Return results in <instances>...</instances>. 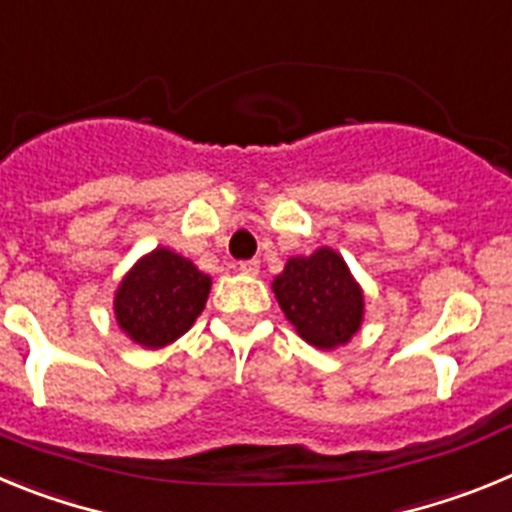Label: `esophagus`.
Instances as JSON below:
<instances>
[{"label": "esophagus", "mask_w": 512, "mask_h": 512, "mask_svg": "<svg viewBox=\"0 0 512 512\" xmlns=\"http://www.w3.org/2000/svg\"><path fill=\"white\" fill-rule=\"evenodd\" d=\"M259 259H248V261H241V264H238V269L243 271V274H259Z\"/></svg>", "instance_id": "34e87169"}]
</instances>
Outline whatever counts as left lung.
Instances as JSON below:
<instances>
[{
	"mask_svg": "<svg viewBox=\"0 0 512 512\" xmlns=\"http://www.w3.org/2000/svg\"><path fill=\"white\" fill-rule=\"evenodd\" d=\"M274 295L297 333L318 348L348 343L364 315L359 284L346 261L330 248H320L307 259H289L274 279Z\"/></svg>",
	"mask_w": 512,
	"mask_h": 512,
	"instance_id": "8db88e82",
	"label": "left lung"
}]
</instances>
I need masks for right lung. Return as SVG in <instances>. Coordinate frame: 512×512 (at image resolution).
<instances>
[{"label": "right lung", "instance_id": "add662e5", "mask_svg": "<svg viewBox=\"0 0 512 512\" xmlns=\"http://www.w3.org/2000/svg\"><path fill=\"white\" fill-rule=\"evenodd\" d=\"M210 295V277L169 248H156L122 279L115 297L120 328L146 348L184 336Z\"/></svg>", "mask_w": 512, "mask_h": 512}]
</instances>
